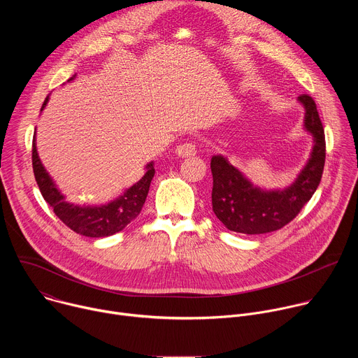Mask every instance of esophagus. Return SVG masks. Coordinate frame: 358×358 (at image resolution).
<instances>
[{"label":"esophagus","mask_w":358,"mask_h":358,"mask_svg":"<svg viewBox=\"0 0 358 358\" xmlns=\"http://www.w3.org/2000/svg\"><path fill=\"white\" fill-rule=\"evenodd\" d=\"M177 155L180 157H192L196 155V144L189 141V143H184V144H180L176 150Z\"/></svg>","instance_id":"esophagus-1"}]
</instances>
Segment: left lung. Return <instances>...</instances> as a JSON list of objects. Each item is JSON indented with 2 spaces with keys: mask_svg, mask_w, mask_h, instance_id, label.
<instances>
[{
  "mask_svg": "<svg viewBox=\"0 0 358 358\" xmlns=\"http://www.w3.org/2000/svg\"><path fill=\"white\" fill-rule=\"evenodd\" d=\"M297 99L304 106V127L313 134L315 145L309 163L289 188L262 191L227 159L213 157V211L229 231L248 235L278 231L296 218L317 189L326 162L324 129L313 97L300 94Z\"/></svg>",
  "mask_w": 358,
  "mask_h": 358,
  "instance_id": "left-lung-1",
  "label": "left lung"
}]
</instances>
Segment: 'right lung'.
Masks as SVG:
<instances>
[{"label":"right lung","mask_w":358,"mask_h":358,"mask_svg":"<svg viewBox=\"0 0 358 358\" xmlns=\"http://www.w3.org/2000/svg\"><path fill=\"white\" fill-rule=\"evenodd\" d=\"M71 80V79H69ZM48 101H43L42 109ZM32 169L35 181L43 199L54 210L55 215L73 232L90 238L110 236L124 229L141 211L145 196L148 194L150 182L155 177L152 163L147 164L145 174L130 187L122 196L101 207H79L65 201V196L58 191L54 181L50 180L46 170L41 164L36 152L35 137L32 140Z\"/></svg>","instance_id":"right-lung-1"}]
</instances>
